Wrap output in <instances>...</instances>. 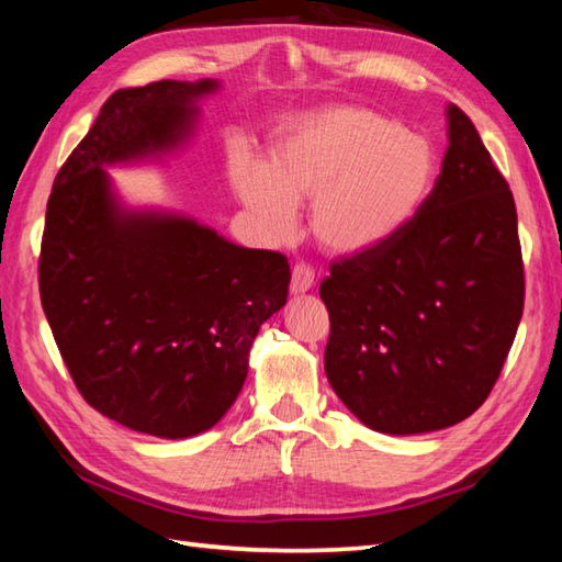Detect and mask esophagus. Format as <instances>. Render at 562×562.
Here are the masks:
<instances>
[{"label": "esophagus", "instance_id": "34e87169", "mask_svg": "<svg viewBox=\"0 0 562 562\" xmlns=\"http://www.w3.org/2000/svg\"><path fill=\"white\" fill-rule=\"evenodd\" d=\"M314 280H316L314 268L306 266V262H296V266L292 268V284H290L292 294H302L306 290H312Z\"/></svg>", "mask_w": 562, "mask_h": 562}]
</instances>
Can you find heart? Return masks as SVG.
<instances>
[{
	"instance_id": "1",
	"label": "heart",
	"mask_w": 562,
	"mask_h": 562,
	"mask_svg": "<svg viewBox=\"0 0 562 562\" xmlns=\"http://www.w3.org/2000/svg\"><path fill=\"white\" fill-rule=\"evenodd\" d=\"M437 176L429 139L364 105H328L284 130L270 164L238 151L232 181L272 238L296 226L312 198V232L330 254L357 256L391 241L420 212Z\"/></svg>"
}]
</instances>
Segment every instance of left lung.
<instances>
[{"label": "left lung", "mask_w": 562, "mask_h": 562, "mask_svg": "<svg viewBox=\"0 0 562 562\" xmlns=\"http://www.w3.org/2000/svg\"><path fill=\"white\" fill-rule=\"evenodd\" d=\"M326 376L386 435L465 420L491 396L524 312L517 207L479 130L449 105L441 173L415 220L321 282Z\"/></svg>", "instance_id": "8db88e82"}]
</instances>
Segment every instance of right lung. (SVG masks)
<instances>
[{"label": "right lung", "mask_w": 562, "mask_h": 562, "mask_svg": "<svg viewBox=\"0 0 562 562\" xmlns=\"http://www.w3.org/2000/svg\"><path fill=\"white\" fill-rule=\"evenodd\" d=\"M212 89L164 79L115 91L55 176L38 258L43 312L83 401L166 439L232 408L250 342L290 290L282 254L115 205L103 166L176 147Z\"/></svg>", "instance_id": "add662e5"}]
</instances>
